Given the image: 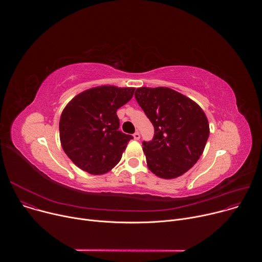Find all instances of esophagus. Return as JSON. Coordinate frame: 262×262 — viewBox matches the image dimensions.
Segmentation results:
<instances>
[{"instance_id":"34e87169","label":"esophagus","mask_w":262,"mask_h":262,"mask_svg":"<svg viewBox=\"0 0 262 262\" xmlns=\"http://www.w3.org/2000/svg\"><path fill=\"white\" fill-rule=\"evenodd\" d=\"M134 139H135V140H139V139H140V133H139V132H136V133L134 134Z\"/></svg>"}]
</instances>
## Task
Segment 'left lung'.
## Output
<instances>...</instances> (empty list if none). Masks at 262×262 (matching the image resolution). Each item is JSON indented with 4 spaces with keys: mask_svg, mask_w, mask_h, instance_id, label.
<instances>
[{
    "mask_svg": "<svg viewBox=\"0 0 262 262\" xmlns=\"http://www.w3.org/2000/svg\"><path fill=\"white\" fill-rule=\"evenodd\" d=\"M135 96L155 127L152 141L143 143L148 169L164 179L181 176L204 151L209 124L203 110L168 87H141Z\"/></svg>",
    "mask_w": 262,
    "mask_h": 262,
    "instance_id": "1",
    "label": "left lung"
}]
</instances>
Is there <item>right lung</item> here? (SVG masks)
<instances>
[{"label":"right lung","instance_id":"1","mask_svg":"<svg viewBox=\"0 0 262 262\" xmlns=\"http://www.w3.org/2000/svg\"><path fill=\"white\" fill-rule=\"evenodd\" d=\"M136 88L102 85L74 96L60 117V142L71 162L92 175L113 169L132 136L120 132L117 110L129 101Z\"/></svg>","mask_w":262,"mask_h":262}]
</instances>
